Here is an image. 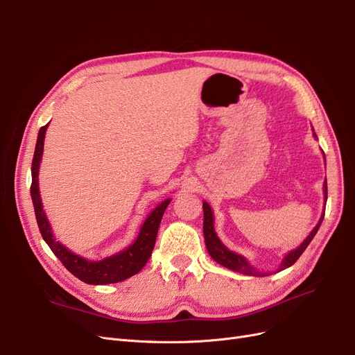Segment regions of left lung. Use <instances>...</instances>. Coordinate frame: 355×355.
<instances>
[{
	"mask_svg": "<svg viewBox=\"0 0 355 355\" xmlns=\"http://www.w3.org/2000/svg\"><path fill=\"white\" fill-rule=\"evenodd\" d=\"M316 137V134H315ZM325 156V155H324ZM324 192H325V199H327V195H328V188H327V180L324 182ZM202 207H204V237H205V245H207V250L209 252V256L218 263L221 264L230 270H234V272H239V273H243V275H247V276H268L267 273H260L257 272V270L254 267H251L248 264V261L240 256V254H235V252L230 251L221 241H219V239L216 237V232L214 230V214H212V209L211 207L207 204V202H204L202 204ZM324 215H325V211L322 214V216H320L319 223L316 224V227L311 231V234L308 235V239L303 241L296 250L291 251L289 254H286V257L283 259L280 267L277 268V272H280V270H284L291 267L292 264L296 263V260L302 256V252L306 250V247L309 245V243L313 240L315 234L318 232L320 224H322V219H324Z\"/></svg>",
	"mask_w": 355,
	"mask_h": 355,
	"instance_id": "8db88e82",
	"label": "left lung"
}]
</instances>
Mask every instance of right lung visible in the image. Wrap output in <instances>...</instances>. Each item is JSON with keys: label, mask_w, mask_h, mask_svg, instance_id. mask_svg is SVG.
<instances>
[{"label": "right lung", "mask_w": 355, "mask_h": 355, "mask_svg": "<svg viewBox=\"0 0 355 355\" xmlns=\"http://www.w3.org/2000/svg\"><path fill=\"white\" fill-rule=\"evenodd\" d=\"M47 125L49 124L40 128L39 136H37L35 156H33V163H31V187H30V193L33 199V205H35L37 225L43 240L47 243L50 250L55 252V256L73 276H76L79 280L85 282L88 284L116 283L137 275L148 261L151 251L155 248L162 216L167 205L171 204V199H166L164 202H162V204L147 216L140 230L137 240L134 241L128 248L101 261H89L80 256L73 254L72 251H69L63 244L55 240L52 228H50V224L43 211L42 199H40L39 167H40V160L43 155Z\"/></svg>", "instance_id": "right-lung-1"}]
</instances>
